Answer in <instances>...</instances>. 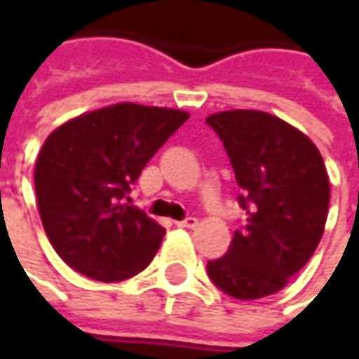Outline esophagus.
<instances>
[{
	"mask_svg": "<svg viewBox=\"0 0 359 359\" xmlns=\"http://www.w3.org/2000/svg\"><path fill=\"white\" fill-rule=\"evenodd\" d=\"M177 226H180V228L194 229V228H198V219L189 215V217H186V219H182V222H177Z\"/></svg>",
	"mask_w": 359,
	"mask_h": 359,
	"instance_id": "obj_1",
	"label": "esophagus"
}]
</instances>
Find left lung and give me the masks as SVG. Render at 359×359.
Wrapping results in <instances>:
<instances>
[{
  "mask_svg": "<svg viewBox=\"0 0 359 359\" xmlns=\"http://www.w3.org/2000/svg\"><path fill=\"white\" fill-rule=\"evenodd\" d=\"M205 123L226 147L248 214L228 254L208 262V276L238 299L271 296L322 240L330 205L324 159L308 135L264 111H222Z\"/></svg>",
  "mask_w": 359,
  "mask_h": 359,
  "instance_id": "8db88e82",
  "label": "left lung"
}]
</instances>
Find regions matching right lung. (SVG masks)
<instances>
[{
  "mask_svg": "<svg viewBox=\"0 0 359 359\" xmlns=\"http://www.w3.org/2000/svg\"><path fill=\"white\" fill-rule=\"evenodd\" d=\"M189 114L116 104L49 133L35 161V196L53 250L79 273L121 282L149 266L165 229L128 194Z\"/></svg>",
  "mask_w": 359,
  "mask_h": 359,
  "instance_id": "obj_1",
  "label": "right lung"
}]
</instances>
